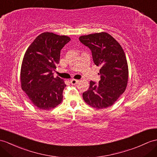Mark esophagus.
<instances>
[{"label": "esophagus", "instance_id": "34e87169", "mask_svg": "<svg viewBox=\"0 0 157 157\" xmlns=\"http://www.w3.org/2000/svg\"><path fill=\"white\" fill-rule=\"evenodd\" d=\"M79 82V81L78 79H71V81H70V83H71L72 85H75V84H77V83Z\"/></svg>", "mask_w": 157, "mask_h": 157}]
</instances>
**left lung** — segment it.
I'll return each instance as SVG.
<instances>
[{
	"instance_id": "obj_1",
	"label": "left lung",
	"mask_w": 157,
	"mask_h": 157,
	"mask_svg": "<svg viewBox=\"0 0 157 157\" xmlns=\"http://www.w3.org/2000/svg\"><path fill=\"white\" fill-rule=\"evenodd\" d=\"M92 51L94 63L100 67L99 83L90 82L83 93V100L96 109L110 107L126 90L128 67L124 52L120 43L105 32L82 35L79 38Z\"/></svg>"
}]
</instances>
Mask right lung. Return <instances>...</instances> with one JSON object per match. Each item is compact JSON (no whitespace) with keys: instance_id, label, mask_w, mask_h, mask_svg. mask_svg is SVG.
<instances>
[{"instance_id":"add662e5","label":"right lung","mask_w":157,"mask_h":157,"mask_svg":"<svg viewBox=\"0 0 157 157\" xmlns=\"http://www.w3.org/2000/svg\"><path fill=\"white\" fill-rule=\"evenodd\" d=\"M71 39L45 32L38 35L25 52L21 69V88L40 110H49L63 100L66 86L53 71L59 63L61 49Z\"/></svg>"}]
</instances>
